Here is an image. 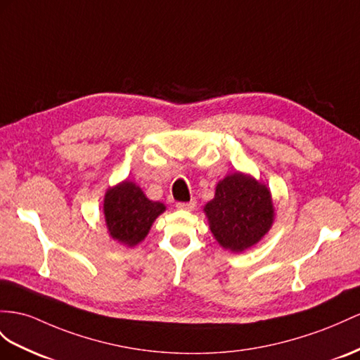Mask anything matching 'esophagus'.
Wrapping results in <instances>:
<instances>
[{"instance_id":"esophagus-1","label":"esophagus","mask_w":360,"mask_h":360,"mask_svg":"<svg viewBox=\"0 0 360 360\" xmlns=\"http://www.w3.org/2000/svg\"><path fill=\"white\" fill-rule=\"evenodd\" d=\"M196 207V200H190V202H178L176 208L178 210H184V211H191L195 210Z\"/></svg>"}]
</instances>
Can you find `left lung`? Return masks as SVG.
<instances>
[{"mask_svg":"<svg viewBox=\"0 0 360 360\" xmlns=\"http://www.w3.org/2000/svg\"><path fill=\"white\" fill-rule=\"evenodd\" d=\"M204 213L219 246L240 254L259 243L275 220L271 190L243 172L229 173L216 186Z\"/></svg>","mask_w":360,"mask_h":360,"instance_id":"left-lung-1","label":"left lung"}]
</instances>
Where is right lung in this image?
Wrapping results in <instances>:
<instances>
[{
    "instance_id": "right-lung-1",
    "label": "right lung",
    "mask_w": 360,
    "mask_h": 360,
    "mask_svg": "<svg viewBox=\"0 0 360 360\" xmlns=\"http://www.w3.org/2000/svg\"><path fill=\"white\" fill-rule=\"evenodd\" d=\"M164 211L162 202L150 200L140 186L127 179L109 187L103 198V216L109 237L127 248L141 243L156 217Z\"/></svg>"
}]
</instances>
